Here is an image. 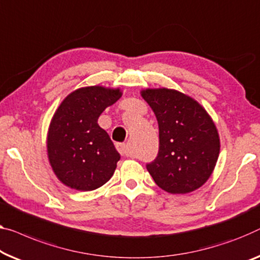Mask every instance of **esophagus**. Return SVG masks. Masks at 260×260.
Returning a JSON list of instances; mask_svg holds the SVG:
<instances>
[{
  "label": "esophagus",
  "mask_w": 260,
  "mask_h": 260,
  "mask_svg": "<svg viewBox=\"0 0 260 260\" xmlns=\"http://www.w3.org/2000/svg\"><path fill=\"white\" fill-rule=\"evenodd\" d=\"M117 149L120 154L123 155V156H129L131 155L128 146H127L126 143H117Z\"/></svg>",
  "instance_id": "34e87169"
}]
</instances>
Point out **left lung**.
<instances>
[{
    "mask_svg": "<svg viewBox=\"0 0 260 260\" xmlns=\"http://www.w3.org/2000/svg\"><path fill=\"white\" fill-rule=\"evenodd\" d=\"M158 123V152L146 165L158 187L170 193L196 190L210 177L219 154L215 123L190 96L168 88L141 92Z\"/></svg>",
    "mask_w": 260,
    "mask_h": 260,
    "instance_id": "8db88e82",
    "label": "left lung"
}]
</instances>
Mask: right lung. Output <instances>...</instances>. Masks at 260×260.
Masks as SVG:
<instances>
[{
	"mask_svg": "<svg viewBox=\"0 0 260 260\" xmlns=\"http://www.w3.org/2000/svg\"><path fill=\"white\" fill-rule=\"evenodd\" d=\"M120 96V90L84 87L70 93L58 107L49 128L48 155L53 172L68 187L94 190L113 175L120 155L98 118Z\"/></svg>",
	"mask_w": 260,
	"mask_h": 260,
	"instance_id": "add662e5",
	"label": "right lung"
}]
</instances>
